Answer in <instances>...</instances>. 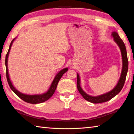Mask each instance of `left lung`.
<instances>
[{
  "label": "left lung",
  "instance_id": "obj_1",
  "mask_svg": "<svg viewBox=\"0 0 134 134\" xmlns=\"http://www.w3.org/2000/svg\"><path fill=\"white\" fill-rule=\"evenodd\" d=\"M112 35V36L113 37V38H114L115 41L117 43V44L119 45V47L120 48L122 59H123V69H122L120 78L119 79V81L118 82V83L116 85V86L112 91H110V92H108L106 94H104L103 95H101L97 97L90 96L87 94L86 93H85L83 91V90L82 89V88L80 86V79H79V76L78 74H77V85H77V88L79 92L80 93V94L85 99H86V100L90 102H92V103L94 104H98L101 103V102H107L114 97L115 96L117 95L121 90L122 88L124 86L125 81H126L128 69H129V61H128L127 58L126 48V46H125V44L123 41L121 39L120 36H119L117 32H113Z\"/></svg>",
  "mask_w": 134,
  "mask_h": 134
}]
</instances>
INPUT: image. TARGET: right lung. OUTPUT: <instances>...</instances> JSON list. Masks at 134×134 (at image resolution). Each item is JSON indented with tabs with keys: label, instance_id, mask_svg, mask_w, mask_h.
Wrapping results in <instances>:
<instances>
[{
	"label": "right lung",
	"instance_id": "right-lung-1",
	"mask_svg": "<svg viewBox=\"0 0 134 134\" xmlns=\"http://www.w3.org/2000/svg\"><path fill=\"white\" fill-rule=\"evenodd\" d=\"M15 38L13 39L12 41H11V44L10 45L9 49H8V52L6 54V56H5V68H6V77H7V80L8 82V83L9 85V86L10 87L11 89L12 90L13 92L15 93V94L18 96L19 97L22 99V100L27 102V103L30 104H39V103H42V102H45L47 101L48 99H49L51 97L53 96V94L55 93L56 89L57 87V85L58 84V82L60 79L62 78V76L64 74L67 72L68 71L67 68H65L62 70L60 71L58 74H57L55 76V78H54L53 81L52 82V84H51V86L49 87V90H48L47 93H45L41 95H27V94H22L18 92V90L15 89L11 82L10 81V79L9 78V75H8V68H7V59H8V54H9V52L11 49V45H12L13 42L14 41Z\"/></svg>",
	"mask_w": 134,
	"mask_h": 134
}]
</instances>
